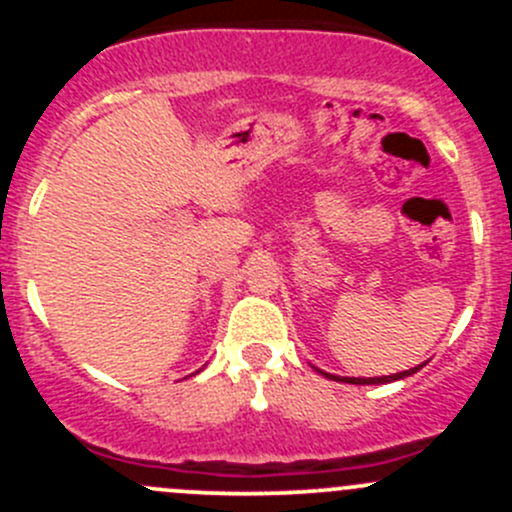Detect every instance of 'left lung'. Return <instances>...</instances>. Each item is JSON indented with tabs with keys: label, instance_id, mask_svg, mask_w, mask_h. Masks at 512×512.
Instances as JSON below:
<instances>
[{
	"label": "left lung",
	"instance_id": "obj_1",
	"mask_svg": "<svg viewBox=\"0 0 512 512\" xmlns=\"http://www.w3.org/2000/svg\"><path fill=\"white\" fill-rule=\"evenodd\" d=\"M423 364H426V361H423ZM423 364H418V366H414V369H409V371H399V374H391V376H369V379H364V376H334V374H327V371L317 369V366H314V369H317L322 376H327V379H332V381H344V384H389V381H399V379H406V376L416 374L418 369H423Z\"/></svg>",
	"mask_w": 512,
	"mask_h": 512
}]
</instances>
